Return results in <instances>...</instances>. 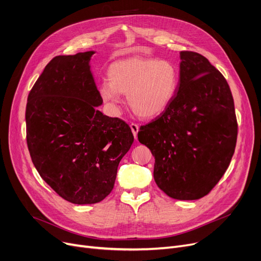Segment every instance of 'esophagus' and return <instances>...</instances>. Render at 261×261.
<instances>
[{
  "label": "esophagus",
  "mask_w": 261,
  "mask_h": 261,
  "mask_svg": "<svg viewBox=\"0 0 261 261\" xmlns=\"http://www.w3.org/2000/svg\"><path fill=\"white\" fill-rule=\"evenodd\" d=\"M130 128H131V131H132V133H133V135H134V139L136 140L138 139V133H139V129H140V127H139V125H136V123H130Z\"/></svg>",
  "instance_id": "esophagus-1"
}]
</instances>
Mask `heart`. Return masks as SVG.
<instances>
[{
	"label": "heart",
	"instance_id": "1",
	"mask_svg": "<svg viewBox=\"0 0 261 261\" xmlns=\"http://www.w3.org/2000/svg\"><path fill=\"white\" fill-rule=\"evenodd\" d=\"M109 80L98 91L102 101L113 111L127 94L132 111L141 117H154L166 111L174 99L180 84L177 66L155 58H130L116 61L109 67Z\"/></svg>",
	"mask_w": 261,
	"mask_h": 261
}]
</instances>
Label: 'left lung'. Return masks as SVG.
<instances>
[{
	"label": "left lung",
	"mask_w": 261,
	"mask_h": 261,
	"mask_svg": "<svg viewBox=\"0 0 261 261\" xmlns=\"http://www.w3.org/2000/svg\"><path fill=\"white\" fill-rule=\"evenodd\" d=\"M171 105L138 133L155 159L156 185L170 198L206 196L226 171L237 142L234 99L223 75L202 55L180 53Z\"/></svg>",
	"instance_id": "1"
}]
</instances>
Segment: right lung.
<instances>
[{
	"label": "right lung",
	"mask_w": 261,
	"mask_h": 261,
	"mask_svg": "<svg viewBox=\"0 0 261 261\" xmlns=\"http://www.w3.org/2000/svg\"><path fill=\"white\" fill-rule=\"evenodd\" d=\"M94 50L49 61L27 98L26 141L40 176L74 204L102 201L134 141L127 123L103 115L91 72Z\"/></svg>",
	"instance_id": "add662e5"
}]
</instances>
